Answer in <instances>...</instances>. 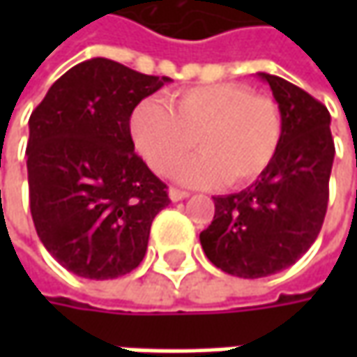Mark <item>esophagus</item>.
I'll use <instances>...</instances> for the list:
<instances>
[{
    "mask_svg": "<svg viewBox=\"0 0 357 357\" xmlns=\"http://www.w3.org/2000/svg\"><path fill=\"white\" fill-rule=\"evenodd\" d=\"M188 197V192L186 190H178V188H169V199L172 202H176V200H185Z\"/></svg>",
    "mask_w": 357,
    "mask_h": 357,
    "instance_id": "obj_1",
    "label": "esophagus"
}]
</instances>
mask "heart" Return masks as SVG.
Segmentation results:
<instances>
[{"label":"heart","instance_id":"1","mask_svg":"<svg viewBox=\"0 0 357 357\" xmlns=\"http://www.w3.org/2000/svg\"><path fill=\"white\" fill-rule=\"evenodd\" d=\"M130 137L146 165L192 186H246L258 181L278 155L284 137L280 107L244 85L214 83L178 91L167 107L144 99L130 113Z\"/></svg>","mask_w":357,"mask_h":357}]
</instances>
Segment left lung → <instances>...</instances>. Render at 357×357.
Segmentation results:
<instances>
[{
  "label": "left lung",
  "mask_w": 357,
  "mask_h": 357,
  "mask_svg": "<svg viewBox=\"0 0 357 357\" xmlns=\"http://www.w3.org/2000/svg\"><path fill=\"white\" fill-rule=\"evenodd\" d=\"M284 137L274 162L244 190L214 197V220L200 232L206 258L238 278H262L292 266L322 228L334 162L330 113L304 89L270 73Z\"/></svg>",
  "instance_id": "obj_1"
}]
</instances>
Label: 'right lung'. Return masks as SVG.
<instances>
[{"label":"right lung","instance_id":"add662e5","mask_svg":"<svg viewBox=\"0 0 357 357\" xmlns=\"http://www.w3.org/2000/svg\"><path fill=\"white\" fill-rule=\"evenodd\" d=\"M169 77L93 57L71 67L29 117L27 181L37 236L69 272L111 280L143 262L167 185L135 155L130 113Z\"/></svg>","mask_w":357,"mask_h":357}]
</instances>
